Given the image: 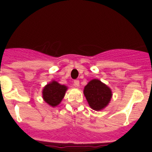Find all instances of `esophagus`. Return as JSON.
<instances>
[{"label": "esophagus", "instance_id": "1", "mask_svg": "<svg viewBox=\"0 0 152 152\" xmlns=\"http://www.w3.org/2000/svg\"><path fill=\"white\" fill-rule=\"evenodd\" d=\"M74 86L76 87V88L80 86V81H79L78 80H74Z\"/></svg>", "mask_w": 152, "mask_h": 152}]
</instances>
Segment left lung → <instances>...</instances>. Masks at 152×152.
Wrapping results in <instances>:
<instances>
[{
	"mask_svg": "<svg viewBox=\"0 0 152 152\" xmlns=\"http://www.w3.org/2000/svg\"><path fill=\"white\" fill-rule=\"evenodd\" d=\"M83 94L91 108L95 110L105 108L112 98L110 88L97 79L91 80L85 86Z\"/></svg>",
	"mask_w": 152,
	"mask_h": 152,
	"instance_id": "obj_1",
	"label": "left lung"
}]
</instances>
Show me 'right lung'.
Instances as JSON below:
<instances>
[{
    "instance_id": "obj_1",
    "label": "right lung",
    "mask_w": 152,
    "mask_h": 152,
    "mask_svg": "<svg viewBox=\"0 0 152 152\" xmlns=\"http://www.w3.org/2000/svg\"><path fill=\"white\" fill-rule=\"evenodd\" d=\"M67 89L68 88L66 86L61 85L57 81L53 80L44 87L42 90V98L46 103L54 107L59 105L63 99Z\"/></svg>"
}]
</instances>
